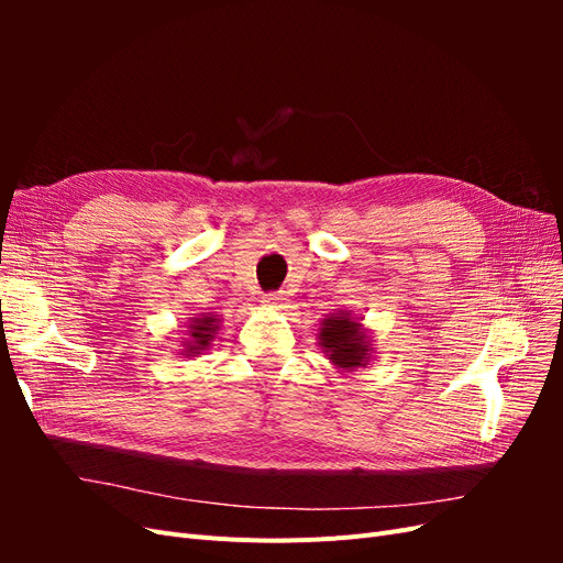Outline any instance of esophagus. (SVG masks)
Listing matches in <instances>:
<instances>
[{
	"label": "esophagus",
	"mask_w": 563,
	"mask_h": 563,
	"mask_svg": "<svg viewBox=\"0 0 563 563\" xmlns=\"http://www.w3.org/2000/svg\"><path fill=\"white\" fill-rule=\"evenodd\" d=\"M286 300H288V298H286V294H282V291H279V294H267L261 302L265 305V308H275V310H279V308H284Z\"/></svg>",
	"instance_id": "esophagus-1"
}]
</instances>
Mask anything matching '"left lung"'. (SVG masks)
Returning <instances> with one entry per match:
<instances>
[{"mask_svg":"<svg viewBox=\"0 0 563 563\" xmlns=\"http://www.w3.org/2000/svg\"><path fill=\"white\" fill-rule=\"evenodd\" d=\"M317 343L323 356L338 368L352 373L366 368L376 354L373 335L364 327V317L352 314V310H333L319 323Z\"/></svg>","mask_w":563,"mask_h":563,"instance_id":"obj_1","label":"left lung"}]
</instances>
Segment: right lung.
<instances>
[{
    "label": "right lung",
    "instance_id": "add662e5",
    "mask_svg": "<svg viewBox=\"0 0 563 563\" xmlns=\"http://www.w3.org/2000/svg\"><path fill=\"white\" fill-rule=\"evenodd\" d=\"M220 323H223V319L213 312H201V314H195L187 319V323H185L187 331L180 338L178 354H185L187 360H190V356H199L207 352L213 345V340L220 331Z\"/></svg>",
    "mask_w": 563,
    "mask_h": 563
}]
</instances>
